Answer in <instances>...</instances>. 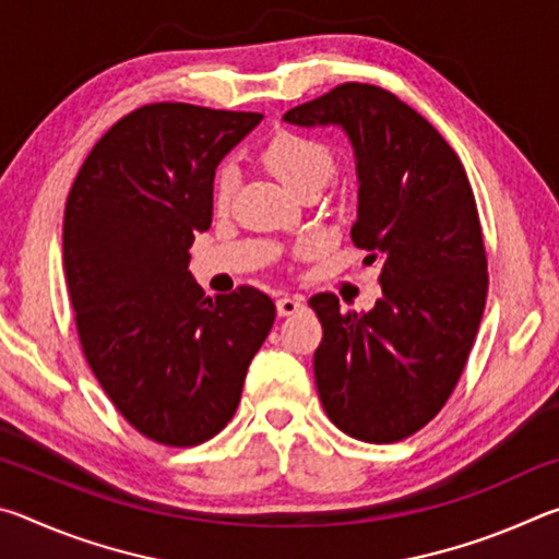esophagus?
I'll return each instance as SVG.
<instances>
[{"label": "esophagus", "instance_id": "1", "mask_svg": "<svg viewBox=\"0 0 559 559\" xmlns=\"http://www.w3.org/2000/svg\"><path fill=\"white\" fill-rule=\"evenodd\" d=\"M302 306H306V300H302L300 296H283L276 300L278 316H283V318L298 313V310H302Z\"/></svg>", "mask_w": 559, "mask_h": 559}]
</instances>
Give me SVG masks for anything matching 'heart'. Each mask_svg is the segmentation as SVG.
I'll return each mask as SVG.
<instances>
[{"label":"heart","instance_id":"b5f03b06","mask_svg":"<svg viewBox=\"0 0 559 559\" xmlns=\"http://www.w3.org/2000/svg\"><path fill=\"white\" fill-rule=\"evenodd\" d=\"M261 163L276 175L290 192L302 194L310 187H323L335 173V153L325 140L306 135L298 130H276L261 147ZM234 175L229 167H222L214 182V202L226 210L231 200ZM313 249V243H302V251Z\"/></svg>","mask_w":559,"mask_h":559}]
</instances>
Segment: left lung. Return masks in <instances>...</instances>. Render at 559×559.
<instances>
[{"mask_svg": "<svg viewBox=\"0 0 559 559\" xmlns=\"http://www.w3.org/2000/svg\"><path fill=\"white\" fill-rule=\"evenodd\" d=\"M293 126H343L359 177L349 239L380 263L370 313L333 293L308 300L323 325L313 355L323 409L340 431L394 443L441 412L468 362L488 293L476 197L459 155L390 91L340 83L290 108Z\"/></svg>", "mask_w": 559, "mask_h": 559, "instance_id": "left-lung-1", "label": "left lung"}]
</instances>
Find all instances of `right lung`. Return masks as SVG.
<instances>
[{"mask_svg":"<svg viewBox=\"0 0 559 559\" xmlns=\"http://www.w3.org/2000/svg\"><path fill=\"white\" fill-rule=\"evenodd\" d=\"M261 112L150 103L120 118L81 165L63 212L75 330L103 392L163 447L216 437L276 320L253 286L204 296L187 271L212 224L214 169Z\"/></svg>","mask_w":559,"mask_h":559,"instance_id":"add662e5","label":"right lung"}]
</instances>
